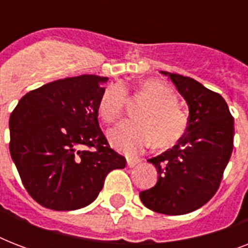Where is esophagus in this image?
I'll return each instance as SVG.
<instances>
[{"label":"esophagus","instance_id":"esophagus-1","mask_svg":"<svg viewBox=\"0 0 248 248\" xmlns=\"http://www.w3.org/2000/svg\"><path fill=\"white\" fill-rule=\"evenodd\" d=\"M140 161L139 159H134V158H127V167H135Z\"/></svg>","mask_w":248,"mask_h":248}]
</instances>
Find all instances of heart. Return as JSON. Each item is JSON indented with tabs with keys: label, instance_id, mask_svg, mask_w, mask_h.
<instances>
[{
	"label": "heart",
	"instance_id": "1",
	"mask_svg": "<svg viewBox=\"0 0 248 248\" xmlns=\"http://www.w3.org/2000/svg\"><path fill=\"white\" fill-rule=\"evenodd\" d=\"M138 95L148 100L138 114L140 121H124L110 128L108 138L113 147L134 155L152 143L166 148L179 141L188 128V116L177 105L173 90L161 81L147 79L140 85ZM127 101V90L122 83L110 85L101 93L99 114L107 122L118 120Z\"/></svg>",
	"mask_w": 248,
	"mask_h": 248
}]
</instances>
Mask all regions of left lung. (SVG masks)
Instances as JSON below:
<instances>
[{"instance_id":"obj_1","label":"left lung","mask_w":248,"mask_h":248,"mask_svg":"<svg viewBox=\"0 0 248 248\" xmlns=\"http://www.w3.org/2000/svg\"><path fill=\"white\" fill-rule=\"evenodd\" d=\"M170 77L189 108L188 128L175 147L148 159L157 184L140 192L145 207L165 215H184L202 207L219 189L233 152L234 118L223 96L190 77Z\"/></svg>"}]
</instances>
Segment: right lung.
Returning <instances> with one entry per match:
<instances>
[{"label":"right lung","instance_id":"obj_1","mask_svg":"<svg viewBox=\"0 0 248 248\" xmlns=\"http://www.w3.org/2000/svg\"><path fill=\"white\" fill-rule=\"evenodd\" d=\"M107 81L82 75L46 83L25 93L11 113L10 155L41 206L85 207L96 200L112 170L124 169L126 159L109 147L97 121Z\"/></svg>","mask_w":248,"mask_h":248}]
</instances>
